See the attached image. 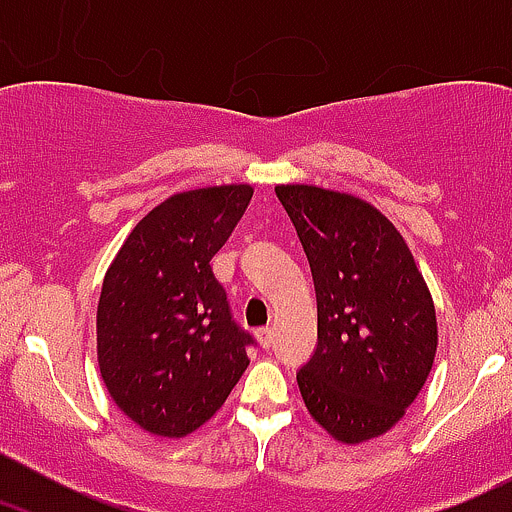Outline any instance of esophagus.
I'll use <instances>...</instances> for the list:
<instances>
[{
	"label": "esophagus",
	"instance_id": "esophagus-1",
	"mask_svg": "<svg viewBox=\"0 0 512 512\" xmlns=\"http://www.w3.org/2000/svg\"><path fill=\"white\" fill-rule=\"evenodd\" d=\"M257 339H260L262 349H270L272 344H275V329H272V327L257 329Z\"/></svg>",
	"mask_w": 512,
	"mask_h": 512
}]
</instances>
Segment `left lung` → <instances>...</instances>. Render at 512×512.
Listing matches in <instances>:
<instances>
[{
	"label": "left lung",
	"instance_id": "8db88e82",
	"mask_svg": "<svg viewBox=\"0 0 512 512\" xmlns=\"http://www.w3.org/2000/svg\"><path fill=\"white\" fill-rule=\"evenodd\" d=\"M312 270L317 349L297 371L304 406L342 443L389 431L436 356V309L394 225L361 198L277 185Z\"/></svg>",
	"mask_w": 512,
	"mask_h": 512
}]
</instances>
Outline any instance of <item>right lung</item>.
<instances>
[{"instance_id":"obj_1","label":"right lung","mask_w":512,"mask_h":512,"mask_svg":"<svg viewBox=\"0 0 512 512\" xmlns=\"http://www.w3.org/2000/svg\"><path fill=\"white\" fill-rule=\"evenodd\" d=\"M250 185L163 200L108 267L96 314L98 366L143 431L180 438L225 404L255 339L232 319L210 260L250 205Z\"/></svg>"}]
</instances>
